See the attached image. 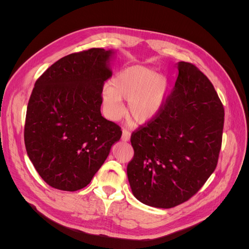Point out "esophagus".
<instances>
[{
  "label": "esophagus",
  "instance_id": "esophagus-1",
  "mask_svg": "<svg viewBox=\"0 0 249 249\" xmlns=\"http://www.w3.org/2000/svg\"><path fill=\"white\" fill-rule=\"evenodd\" d=\"M130 139H131V133H130L129 131L124 130V131H123L122 140L124 141V142H126V141H130Z\"/></svg>",
  "mask_w": 249,
  "mask_h": 249
}]
</instances>
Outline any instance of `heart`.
Returning <instances> with one entry per match:
<instances>
[{
	"instance_id": "b5f03b06",
	"label": "heart",
	"mask_w": 249,
	"mask_h": 249,
	"mask_svg": "<svg viewBox=\"0 0 249 249\" xmlns=\"http://www.w3.org/2000/svg\"><path fill=\"white\" fill-rule=\"evenodd\" d=\"M167 79L146 66L134 65L118 72L111 84L102 90L105 112L109 118L117 119L124 111L123 99L129 101L130 116L137 124L155 119L166 101Z\"/></svg>"
}]
</instances>
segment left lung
Segmentation results:
<instances>
[{
    "mask_svg": "<svg viewBox=\"0 0 249 249\" xmlns=\"http://www.w3.org/2000/svg\"><path fill=\"white\" fill-rule=\"evenodd\" d=\"M175 89L155 119L134 132L126 173L144 205L169 209L192 197L214 172L222 141L224 109L212 83L180 61Z\"/></svg>",
    "mask_w": 249,
    "mask_h": 249,
    "instance_id": "1",
    "label": "left lung"
}]
</instances>
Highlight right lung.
Instances as JSON below:
<instances>
[{"label":"right lung","mask_w":249,"mask_h":249,"mask_svg":"<svg viewBox=\"0 0 249 249\" xmlns=\"http://www.w3.org/2000/svg\"><path fill=\"white\" fill-rule=\"evenodd\" d=\"M116 51L90 49L67 55L36 81L28 103L25 145L30 161L53 188L86 187L122 137L102 116L104 82Z\"/></svg>","instance_id":"obj_1"}]
</instances>
